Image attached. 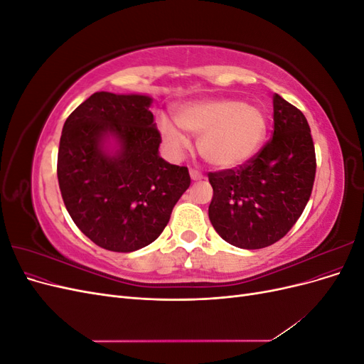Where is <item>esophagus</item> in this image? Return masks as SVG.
<instances>
[{
  "instance_id": "esophagus-1",
  "label": "esophagus",
  "mask_w": 364,
  "mask_h": 364,
  "mask_svg": "<svg viewBox=\"0 0 364 364\" xmlns=\"http://www.w3.org/2000/svg\"><path fill=\"white\" fill-rule=\"evenodd\" d=\"M190 176H191V179L196 182V181H202L203 179V174L199 171V170H194V168H191L190 170Z\"/></svg>"
}]
</instances>
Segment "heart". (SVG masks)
<instances>
[{
  "mask_svg": "<svg viewBox=\"0 0 364 364\" xmlns=\"http://www.w3.org/2000/svg\"><path fill=\"white\" fill-rule=\"evenodd\" d=\"M174 121L158 119L159 134L174 155L190 147L186 134L199 136L203 159L217 168H235L259 151L267 135V118L259 107L232 98L191 102L179 106Z\"/></svg>",
  "mask_w": 364,
  "mask_h": 364,
  "instance_id": "obj_1",
  "label": "heart"
}]
</instances>
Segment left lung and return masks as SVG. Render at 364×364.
<instances>
[{
  "label": "left lung",
  "instance_id": "obj_1",
  "mask_svg": "<svg viewBox=\"0 0 364 364\" xmlns=\"http://www.w3.org/2000/svg\"><path fill=\"white\" fill-rule=\"evenodd\" d=\"M273 138L238 168L209 173V220L229 245L262 249L277 243L310 200L316 153L305 115L273 95Z\"/></svg>",
  "mask_w": 364,
  "mask_h": 364
}]
</instances>
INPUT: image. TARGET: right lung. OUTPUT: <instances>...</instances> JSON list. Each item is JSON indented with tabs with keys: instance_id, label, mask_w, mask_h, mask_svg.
Returning <instances> with one entry per match:
<instances>
[{
	"instance_id": "right-lung-1",
	"label": "right lung",
	"mask_w": 364,
	"mask_h": 364,
	"mask_svg": "<svg viewBox=\"0 0 364 364\" xmlns=\"http://www.w3.org/2000/svg\"><path fill=\"white\" fill-rule=\"evenodd\" d=\"M150 105L149 95L95 92L62 129L63 203L77 228L106 250L126 253L153 243L191 183L188 168L159 156Z\"/></svg>"
}]
</instances>
